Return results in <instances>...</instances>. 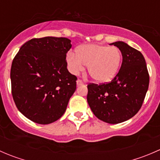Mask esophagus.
I'll list each match as a JSON object with an SVG mask.
<instances>
[{
	"label": "esophagus",
	"mask_w": 160,
	"mask_h": 160,
	"mask_svg": "<svg viewBox=\"0 0 160 160\" xmlns=\"http://www.w3.org/2000/svg\"><path fill=\"white\" fill-rule=\"evenodd\" d=\"M77 86H80V85L83 84V82L80 79H78V80H77Z\"/></svg>",
	"instance_id": "1"
}]
</instances>
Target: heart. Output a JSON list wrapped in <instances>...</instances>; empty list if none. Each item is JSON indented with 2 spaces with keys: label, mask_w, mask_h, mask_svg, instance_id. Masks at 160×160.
I'll return each instance as SVG.
<instances>
[{
  "label": "heart",
  "mask_w": 160,
  "mask_h": 160,
  "mask_svg": "<svg viewBox=\"0 0 160 160\" xmlns=\"http://www.w3.org/2000/svg\"><path fill=\"white\" fill-rule=\"evenodd\" d=\"M76 52H70L67 55V64L71 72L77 73L86 65L92 79L101 83L111 81L115 77L122 59L118 48L105 45H83L79 46Z\"/></svg>",
  "instance_id": "b5f03b06"
}]
</instances>
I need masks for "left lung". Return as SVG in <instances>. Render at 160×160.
Instances as JSON below:
<instances>
[{"mask_svg":"<svg viewBox=\"0 0 160 160\" xmlns=\"http://www.w3.org/2000/svg\"><path fill=\"white\" fill-rule=\"evenodd\" d=\"M122 55L117 75L109 83L88 85V104L93 114L109 124L125 122L138 113L149 88V75L139 51L124 42H115Z\"/></svg>","mask_w":160,"mask_h":160,"instance_id":"obj_1","label":"left lung"}]
</instances>
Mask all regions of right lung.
Segmentation results:
<instances>
[{"mask_svg": "<svg viewBox=\"0 0 160 160\" xmlns=\"http://www.w3.org/2000/svg\"><path fill=\"white\" fill-rule=\"evenodd\" d=\"M71 41L44 37L26 42L13 59L11 93L18 111L35 123L60 118L77 88V77L67 70Z\"/></svg>", "mask_w": 160, "mask_h": 160, "instance_id": "1", "label": "right lung"}]
</instances>
